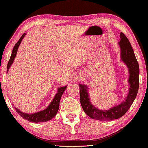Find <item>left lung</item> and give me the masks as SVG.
Wrapping results in <instances>:
<instances>
[{"instance_id":"8db88e82","label":"left lung","mask_w":148,"mask_h":148,"mask_svg":"<svg viewBox=\"0 0 148 148\" xmlns=\"http://www.w3.org/2000/svg\"><path fill=\"white\" fill-rule=\"evenodd\" d=\"M119 45L121 49V59L127 66L130 72V91L125 101L112 109L103 111L98 109L90 103L87 86L79 84L80 101L83 110L90 118L99 121H113L121 117L128 111L136 99L139 89V68L132 45L123 33H121Z\"/></svg>"}]
</instances>
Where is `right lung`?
I'll return each mask as SVG.
<instances>
[{
    "instance_id": "add662e5",
    "label": "right lung",
    "mask_w": 148,
    "mask_h": 148,
    "mask_svg": "<svg viewBox=\"0 0 148 148\" xmlns=\"http://www.w3.org/2000/svg\"><path fill=\"white\" fill-rule=\"evenodd\" d=\"M25 35V33H24V34L21 37L19 40H18L17 42H16V44L14 45L13 49H12L11 58H10V60L7 64V72L9 71V68L11 67L12 62L14 61L16 52H17L18 47L19 46L20 43L21 42L22 39L24 37ZM66 87L67 86L60 87V88H58L57 94L55 95V97H54L53 101H51V103L50 104H49V105L47 107V109L43 110V111L37 112V113H35L33 114H27L20 111L19 110L17 109L15 107L16 113H18V115L21 116L23 118L25 119L28 120L30 122H34V123L45 122V121H47L51 120V119L53 118L54 116L56 115V114L58 113V109H59L60 99H61L64 92L65 91Z\"/></svg>"
}]
</instances>
